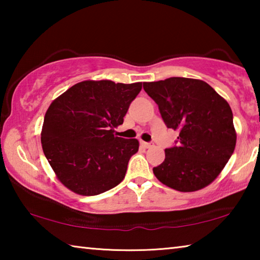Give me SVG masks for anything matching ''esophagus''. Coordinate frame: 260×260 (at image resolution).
<instances>
[{
    "label": "esophagus",
    "instance_id": "obj_1",
    "mask_svg": "<svg viewBox=\"0 0 260 260\" xmlns=\"http://www.w3.org/2000/svg\"><path fill=\"white\" fill-rule=\"evenodd\" d=\"M140 144H141V147H143V148H146V149H148V148H151V147L153 146V144H151V143H148V142H144V141H141Z\"/></svg>",
    "mask_w": 260,
    "mask_h": 260
}]
</instances>
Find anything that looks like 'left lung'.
<instances>
[{
	"mask_svg": "<svg viewBox=\"0 0 260 260\" xmlns=\"http://www.w3.org/2000/svg\"><path fill=\"white\" fill-rule=\"evenodd\" d=\"M167 128L179 132L178 147L165 149L153 174L165 186L190 192L209 186L221 173L236 144L227 101L199 79L173 77L143 82Z\"/></svg>",
	"mask_w": 260,
	"mask_h": 260,
	"instance_id": "obj_1",
	"label": "left lung"
}]
</instances>
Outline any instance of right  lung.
<instances>
[{
	"mask_svg": "<svg viewBox=\"0 0 260 260\" xmlns=\"http://www.w3.org/2000/svg\"><path fill=\"white\" fill-rule=\"evenodd\" d=\"M142 82L85 80L59 95L48 108L41 131L45 156L56 178L70 190L94 196L125 178L139 141L114 135Z\"/></svg>",
	"mask_w": 260,
	"mask_h": 260,
	"instance_id": "1",
	"label": "right lung"
}]
</instances>
